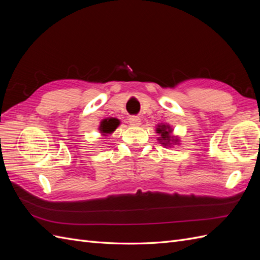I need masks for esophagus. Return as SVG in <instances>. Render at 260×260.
I'll use <instances>...</instances> for the list:
<instances>
[{"label": "esophagus", "instance_id": "1", "mask_svg": "<svg viewBox=\"0 0 260 260\" xmlns=\"http://www.w3.org/2000/svg\"><path fill=\"white\" fill-rule=\"evenodd\" d=\"M129 123L131 127H139L141 124V119L137 116H132L129 118Z\"/></svg>", "mask_w": 260, "mask_h": 260}]
</instances>
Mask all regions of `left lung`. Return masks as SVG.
Here are the masks:
<instances>
[{"label":"left lung","instance_id":"obj_1","mask_svg":"<svg viewBox=\"0 0 260 260\" xmlns=\"http://www.w3.org/2000/svg\"><path fill=\"white\" fill-rule=\"evenodd\" d=\"M174 129L168 123H159L156 127V133L159 137L157 140L159 141V143L162 144L165 147H172L174 145L180 144V139L177 136L172 135Z\"/></svg>","mask_w":260,"mask_h":260}]
</instances>
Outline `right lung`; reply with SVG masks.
Masks as SVG:
<instances>
[{
  "label": "right lung",
  "instance_id": "add662e5",
  "mask_svg": "<svg viewBox=\"0 0 260 260\" xmlns=\"http://www.w3.org/2000/svg\"><path fill=\"white\" fill-rule=\"evenodd\" d=\"M120 124V120L117 118H105L100 122L99 131L103 137H109Z\"/></svg>",
  "mask_w": 260,
  "mask_h": 260
}]
</instances>
